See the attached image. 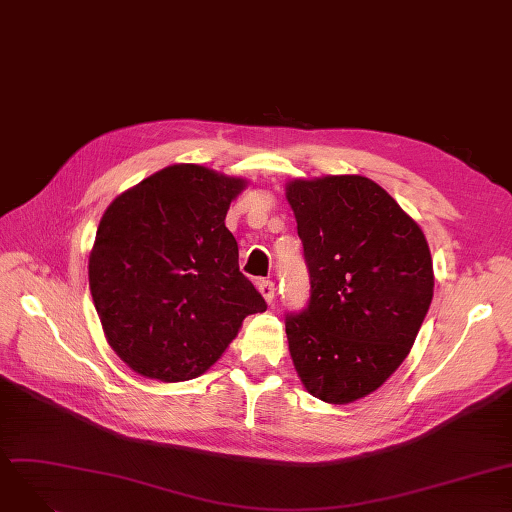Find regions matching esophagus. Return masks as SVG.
Masks as SVG:
<instances>
[{
  "label": "esophagus",
  "instance_id": "1",
  "mask_svg": "<svg viewBox=\"0 0 512 512\" xmlns=\"http://www.w3.org/2000/svg\"><path fill=\"white\" fill-rule=\"evenodd\" d=\"M256 285H258V291L262 294V298L269 302V304H273V300H275V283L269 281V279H266V281L262 279Z\"/></svg>",
  "mask_w": 512,
  "mask_h": 512
}]
</instances>
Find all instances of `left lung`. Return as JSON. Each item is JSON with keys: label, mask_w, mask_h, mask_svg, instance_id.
I'll return each mask as SVG.
<instances>
[{"label": "left lung", "mask_w": 512, "mask_h": 512, "mask_svg": "<svg viewBox=\"0 0 512 512\" xmlns=\"http://www.w3.org/2000/svg\"><path fill=\"white\" fill-rule=\"evenodd\" d=\"M310 294L285 314L308 392L348 404L375 392L408 356L433 298L421 227L375 181L358 175L287 187Z\"/></svg>", "instance_id": "left-lung-1"}]
</instances>
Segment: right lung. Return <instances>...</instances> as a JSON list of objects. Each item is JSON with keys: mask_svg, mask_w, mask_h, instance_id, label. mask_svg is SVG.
<instances>
[{"mask_svg": "<svg viewBox=\"0 0 512 512\" xmlns=\"http://www.w3.org/2000/svg\"><path fill=\"white\" fill-rule=\"evenodd\" d=\"M241 179L175 164L104 212L89 289L108 344L139 375L187 381L214 364L241 321L266 310L225 227Z\"/></svg>", "mask_w": 512, "mask_h": 512, "instance_id": "1", "label": "right lung"}]
</instances>
